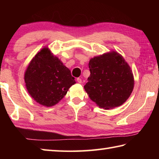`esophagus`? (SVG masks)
Listing matches in <instances>:
<instances>
[{"mask_svg":"<svg viewBox=\"0 0 159 159\" xmlns=\"http://www.w3.org/2000/svg\"><path fill=\"white\" fill-rule=\"evenodd\" d=\"M76 80H77V82L79 83H82V80H81V79H80V78H77Z\"/></svg>","mask_w":159,"mask_h":159,"instance_id":"esophagus-1","label":"esophagus"}]
</instances>
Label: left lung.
<instances>
[{
    "mask_svg": "<svg viewBox=\"0 0 159 159\" xmlns=\"http://www.w3.org/2000/svg\"><path fill=\"white\" fill-rule=\"evenodd\" d=\"M90 76L84 86L88 96L100 108L119 107L134 87L133 75L121 55L115 52L95 57L89 61Z\"/></svg>",
    "mask_w": 159,
    "mask_h": 159,
    "instance_id": "obj_1",
    "label": "left lung"
}]
</instances>
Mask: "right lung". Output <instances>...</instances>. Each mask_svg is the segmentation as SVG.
Wrapping results in <instances>:
<instances>
[{
    "instance_id": "right-lung-1",
    "label": "right lung",
    "mask_w": 159,
    "mask_h": 159,
    "mask_svg": "<svg viewBox=\"0 0 159 159\" xmlns=\"http://www.w3.org/2000/svg\"><path fill=\"white\" fill-rule=\"evenodd\" d=\"M74 79L70 70L46 48L36 54L25 75L29 93L38 103L46 107L61 100L75 84Z\"/></svg>"
}]
</instances>
